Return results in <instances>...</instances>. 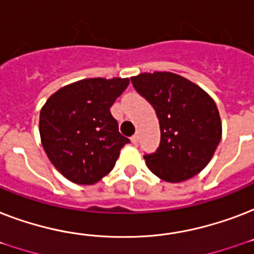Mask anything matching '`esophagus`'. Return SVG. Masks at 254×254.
Returning a JSON list of instances; mask_svg holds the SVG:
<instances>
[{"instance_id":"1","label":"esophagus","mask_w":254,"mask_h":254,"mask_svg":"<svg viewBox=\"0 0 254 254\" xmlns=\"http://www.w3.org/2000/svg\"><path fill=\"white\" fill-rule=\"evenodd\" d=\"M130 141H131V143H133V145H137V143H138V135H137V134L133 135V137L130 138Z\"/></svg>"}]
</instances>
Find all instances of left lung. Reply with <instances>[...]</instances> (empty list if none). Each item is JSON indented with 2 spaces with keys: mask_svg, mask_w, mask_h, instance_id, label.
Listing matches in <instances>:
<instances>
[{
  "mask_svg": "<svg viewBox=\"0 0 254 254\" xmlns=\"http://www.w3.org/2000/svg\"><path fill=\"white\" fill-rule=\"evenodd\" d=\"M131 83L159 120V147L143 155L149 170L170 183L195 177L212 159L221 138L220 115L212 97L173 72L139 73Z\"/></svg>",
  "mask_w": 254,
  "mask_h": 254,
  "instance_id": "8db88e82",
  "label": "left lung"
}]
</instances>
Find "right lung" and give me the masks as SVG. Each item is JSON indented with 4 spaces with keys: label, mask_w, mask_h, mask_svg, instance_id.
<instances>
[{
    "label": "right lung",
    "mask_w": 254,
    "mask_h": 254,
    "mask_svg": "<svg viewBox=\"0 0 254 254\" xmlns=\"http://www.w3.org/2000/svg\"><path fill=\"white\" fill-rule=\"evenodd\" d=\"M129 79H83L49 97L39 116L42 146L55 169L77 185H95L115 167L129 138L111 107Z\"/></svg>",
    "instance_id": "1"
}]
</instances>
